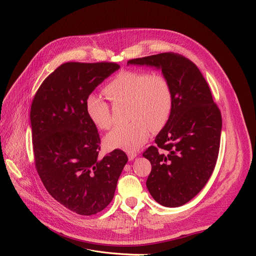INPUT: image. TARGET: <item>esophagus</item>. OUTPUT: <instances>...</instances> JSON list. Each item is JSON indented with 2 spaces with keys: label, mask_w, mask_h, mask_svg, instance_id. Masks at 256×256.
Listing matches in <instances>:
<instances>
[{
  "label": "esophagus",
  "mask_w": 256,
  "mask_h": 256,
  "mask_svg": "<svg viewBox=\"0 0 256 256\" xmlns=\"http://www.w3.org/2000/svg\"><path fill=\"white\" fill-rule=\"evenodd\" d=\"M137 156H138V154H137V152H128V160H132L135 158Z\"/></svg>",
  "instance_id": "esophagus-1"
}]
</instances>
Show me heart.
<instances>
[{"label":"heart","instance_id":"obj_1","mask_svg":"<svg viewBox=\"0 0 256 256\" xmlns=\"http://www.w3.org/2000/svg\"><path fill=\"white\" fill-rule=\"evenodd\" d=\"M111 100L128 102L132 121L115 126L104 142L113 150L134 152L148 140L150 130L163 128L173 110V92L169 80L162 74L139 70L118 72L104 89ZM85 111L91 122L100 130L110 128V106L96 93L85 98Z\"/></svg>","mask_w":256,"mask_h":256}]
</instances>
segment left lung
I'll return each mask as SVG.
<instances>
[{"label": "left lung", "instance_id": "8db88e82", "mask_svg": "<svg viewBox=\"0 0 256 256\" xmlns=\"http://www.w3.org/2000/svg\"><path fill=\"white\" fill-rule=\"evenodd\" d=\"M162 70L173 92V110L154 142L143 152L152 172L146 186L158 204L178 208L195 197L210 180L219 154L222 117L202 74L178 54L132 59L128 65Z\"/></svg>", "mask_w": 256, "mask_h": 256}]
</instances>
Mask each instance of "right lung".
<instances>
[{"label": "right lung", "instance_id": "right-lung-1", "mask_svg": "<svg viewBox=\"0 0 256 256\" xmlns=\"http://www.w3.org/2000/svg\"><path fill=\"white\" fill-rule=\"evenodd\" d=\"M119 67L113 62L64 63L40 85L31 106L39 176L52 197L83 216L111 202L128 162L120 150L98 158L100 138L85 111L86 96Z\"/></svg>", "mask_w": 256, "mask_h": 256}]
</instances>
